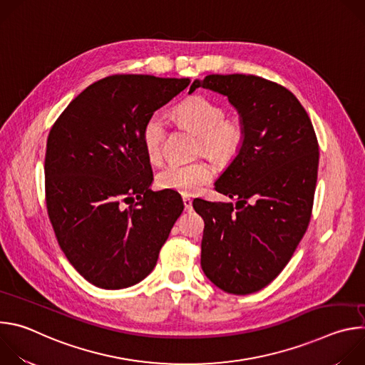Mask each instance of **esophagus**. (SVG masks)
<instances>
[{
  "instance_id": "obj_1",
  "label": "esophagus",
  "mask_w": 365,
  "mask_h": 365,
  "mask_svg": "<svg viewBox=\"0 0 365 365\" xmlns=\"http://www.w3.org/2000/svg\"><path fill=\"white\" fill-rule=\"evenodd\" d=\"M183 206H185V211H192V199L187 196H183Z\"/></svg>"
}]
</instances>
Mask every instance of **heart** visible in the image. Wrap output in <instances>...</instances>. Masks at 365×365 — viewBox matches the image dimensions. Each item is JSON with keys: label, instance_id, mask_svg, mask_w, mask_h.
<instances>
[{"label": "heart", "instance_id": "obj_1", "mask_svg": "<svg viewBox=\"0 0 365 365\" xmlns=\"http://www.w3.org/2000/svg\"><path fill=\"white\" fill-rule=\"evenodd\" d=\"M176 120L199 137L197 150L215 162H230L241 151L245 141V127L237 118H227V111L215 101L195 95L175 108ZM168 124L160 113L148 115L141 128V141L147 159L160 163L163 159V140ZM214 172L205 162L169 165L158 175L162 189L183 195H195L211 183Z\"/></svg>", "mask_w": 365, "mask_h": 365}]
</instances>
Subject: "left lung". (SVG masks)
<instances>
[{
  "mask_svg": "<svg viewBox=\"0 0 365 365\" xmlns=\"http://www.w3.org/2000/svg\"><path fill=\"white\" fill-rule=\"evenodd\" d=\"M206 88L228 96L245 127V141L215 190L237 205L193 200L203 218L200 266L231 294H250L287 266L312 217L319 144L312 121L284 86L255 75H207Z\"/></svg>",
  "mask_w": 365,
  "mask_h": 365,
  "instance_id": "1",
  "label": "left lung"
}]
</instances>
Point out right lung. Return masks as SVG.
<instances>
[{
	"instance_id": "1",
	"label": "right lung",
	"mask_w": 365,
	"mask_h": 365,
	"mask_svg": "<svg viewBox=\"0 0 365 365\" xmlns=\"http://www.w3.org/2000/svg\"><path fill=\"white\" fill-rule=\"evenodd\" d=\"M189 78L111 75L81 92L51 127L46 207L75 270L101 289L141 282L183 211L178 192L150 189L141 128Z\"/></svg>"
}]
</instances>
